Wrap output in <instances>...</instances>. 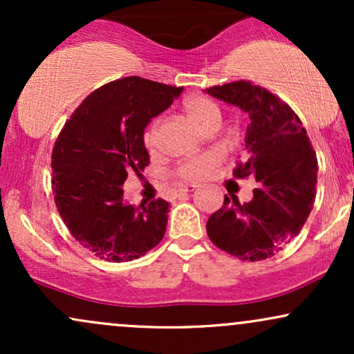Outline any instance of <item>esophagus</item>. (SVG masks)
I'll return each mask as SVG.
<instances>
[{
  "label": "esophagus",
  "instance_id": "1",
  "mask_svg": "<svg viewBox=\"0 0 354 354\" xmlns=\"http://www.w3.org/2000/svg\"><path fill=\"white\" fill-rule=\"evenodd\" d=\"M196 188H198L196 185H185V186H180V188H178V193H180V194L191 193V191H194Z\"/></svg>",
  "mask_w": 354,
  "mask_h": 354
}]
</instances>
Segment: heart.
<instances>
[{"label":"heart","instance_id":"1","mask_svg":"<svg viewBox=\"0 0 354 354\" xmlns=\"http://www.w3.org/2000/svg\"><path fill=\"white\" fill-rule=\"evenodd\" d=\"M183 111L188 120L200 129H208L211 126H218L221 121V109L214 100L203 95L188 96L183 101ZM158 136H160V123L153 120L146 126L143 133V143L148 149H154L158 145ZM219 156L216 153H206L201 156L191 158V160L183 161L174 169V176L183 181H198L208 174L214 166L218 165Z\"/></svg>","mask_w":354,"mask_h":354}]
</instances>
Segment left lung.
<instances>
[{
  "mask_svg": "<svg viewBox=\"0 0 354 354\" xmlns=\"http://www.w3.org/2000/svg\"><path fill=\"white\" fill-rule=\"evenodd\" d=\"M214 98L248 113L246 160L233 176L254 178L253 200L225 203L206 223L213 245L241 261H261L283 250L306 223L316 194L318 160L298 115L251 81L206 88Z\"/></svg>",
  "mask_w": 354,
  "mask_h": 354,
  "instance_id": "1",
  "label": "left lung"
}]
</instances>
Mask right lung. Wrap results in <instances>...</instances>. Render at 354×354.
I'll use <instances>...</instances> for the list:
<instances>
[{
    "label": "right lung",
    "mask_w": 354,
    "mask_h": 354,
    "mask_svg": "<svg viewBox=\"0 0 354 354\" xmlns=\"http://www.w3.org/2000/svg\"><path fill=\"white\" fill-rule=\"evenodd\" d=\"M183 86L140 76L104 84L83 100L59 131L51 153L56 208L71 236L100 259H138L165 236L169 203L123 201L128 173L149 165L143 133Z\"/></svg>",
    "instance_id": "obj_1"
}]
</instances>
